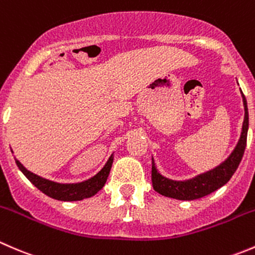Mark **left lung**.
<instances>
[{
  "label": "left lung",
  "mask_w": 255,
  "mask_h": 255,
  "mask_svg": "<svg viewBox=\"0 0 255 255\" xmlns=\"http://www.w3.org/2000/svg\"><path fill=\"white\" fill-rule=\"evenodd\" d=\"M242 95H243V104L246 115H244L241 138H239L238 143H237L236 148L232 152V155L222 165L214 168V170L197 176V177L192 178V180L183 181V182L182 181L178 182V181L167 180V178L162 177L157 172V170L155 167V163L152 161L151 180H152L153 190L156 192H158L162 196H166V197L176 198V200L192 201L210 195V193L221 188L222 186L226 185L231 180V177L236 172L237 168H238L239 163H241L242 157L244 155V150H246L247 146V133H248L249 125L248 107H247V100L243 93H242Z\"/></svg>",
  "instance_id": "1"
}]
</instances>
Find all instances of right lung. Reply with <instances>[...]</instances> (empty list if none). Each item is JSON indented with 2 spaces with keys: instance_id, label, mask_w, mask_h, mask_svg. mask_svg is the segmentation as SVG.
Segmentation results:
<instances>
[{
  "instance_id": "add662e5",
  "label": "right lung",
  "mask_w": 255,
  "mask_h": 255,
  "mask_svg": "<svg viewBox=\"0 0 255 255\" xmlns=\"http://www.w3.org/2000/svg\"><path fill=\"white\" fill-rule=\"evenodd\" d=\"M16 163L19 170L23 172V175L44 195L58 201H80L84 200V198L92 197L104 187L113 165V156H110V158L105 163L104 167L102 168V171L98 172L94 177L84 181V182L68 183V185L53 182V181L45 180V178L34 175L31 171L27 170L18 160H16Z\"/></svg>"
}]
</instances>
